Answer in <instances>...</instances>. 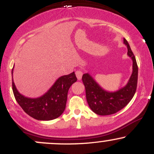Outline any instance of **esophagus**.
Returning a JSON list of instances; mask_svg holds the SVG:
<instances>
[{
    "mask_svg": "<svg viewBox=\"0 0 154 154\" xmlns=\"http://www.w3.org/2000/svg\"><path fill=\"white\" fill-rule=\"evenodd\" d=\"M75 75L77 76V78L78 80H80L82 79V72L80 71V70H77L75 72Z\"/></svg>",
    "mask_w": 154,
    "mask_h": 154,
    "instance_id": "esophagus-1",
    "label": "esophagus"
}]
</instances>
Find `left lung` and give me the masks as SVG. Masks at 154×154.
Listing matches in <instances>:
<instances>
[{"label":"left lung","mask_w":154,"mask_h":154,"mask_svg":"<svg viewBox=\"0 0 154 154\" xmlns=\"http://www.w3.org/2000/svg\"><path fill=\"white\" fill-rule=\"evenodd\" d=\"M124 43L128 47V55L132 60V73L126 86L116 92H108L100 88L88 73L82 75L88 103L91 110L98 115H110L118 112L128 105L135 93L138 67L135 56L125 38Z\"/></svg>","instance_id":"left-lung-1"}]
</instances>
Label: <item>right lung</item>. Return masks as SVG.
<instances>
[{
	"label": "right lung",
	"instance_id": "right-lung-1",
	"mask_svg": "<svg viewBox=\"0 0 154 154\" xmlns=\"http://www.w3.org/2000/svg\"><path fill=\"white\" fill-rule=\"evenodd\" d=\"M11 73L13 74V69ZM77 80L75 72L59 77L46 93L40 98H29L19 93L12 79V89L17 103L24 112L38 120L49 121L62 114L66 108L67 93Z\"/></svg>",
	"mask_w": 154,
	"mask_h": 154
}]
</instances>
